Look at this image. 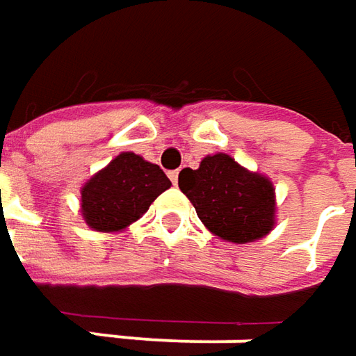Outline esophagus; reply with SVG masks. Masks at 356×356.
<instances>
[{
    "mask_svg": "<svg viewBox=\"0 0 356 356\" xmlns=\"http://www.w3.org/2000/svg\"><path fill=\"white\" fill-rule=\"evenodd\" d=\"M178 174H180L178 170H172L170 174H168V176H170V180H172V184H174V186L178 184Z\"/></svg>",
    "mask_w": 356,
    "mask_h": 356,
    "instance_id": "1",
    "label": "esophagus"
}]
</instances>
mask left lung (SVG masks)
Instances as JSON below:
<instances>
[{"mask_svg": "<svg viewBox=\"0 0 356 356\" xmlns=\"http://www.w3.org/2000/svg\"><path fill=\"white\" fill-rule=\"evenodd\" d=\"M178 186L204 226L222 239L248 243L264 238L273 227L275 196L271 182L241 168L227 154L206 156L198 170L184 168Z\"/></svg>", "mask_w": 356, "mask_h": 356, "instance_id": "1", "label": "left lung"}]
</instances>
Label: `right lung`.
Returning <instances> with one entry per match:
<instances>
[{
    "mask_svg": "<svg viewBox=\"0 0 356 356\" xmlns=\"http://www.w3.org/2000/svg\"><path fill=\"white\" fill-rule=\"evenodd\" d=\"M170 186L160 166L122 152L81 190V212L92 229L118 232L136 222Z\"/></svg>",
    "mask_w": 356,
    "mask_h": 356,
    "instance_id": "obj_1",
    "label": "right lung"
}]
</instances>
